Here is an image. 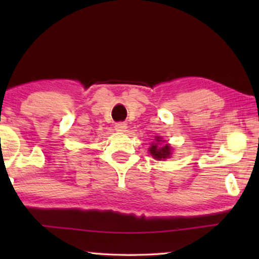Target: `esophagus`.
Wrapping results in <instances>:
<instances>
[{"instance_id": "obj_1", "label": "esophagus", "mask_w": 259, "mask_h": 259, "mask_svg": "<svg viewBox=\"0 0 259 259\" xmlns=\"http://www.w3.org/2000/svg\"><path fill=\"white\" fill-rule=\"evenodd\" d=\"M126 128H127V123L126 122L115 123V130L119 131V132H125Z\"/></svg>"}]
</instances>
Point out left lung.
Masks as SVG:
<instances>
[{"label":"left lung","mask_w":259,"mask_h":259,"mask_svg":"<svg viewBox=\"0 0 259 259\" xmlns=\"http://www.w3.org/2000/svg\"><path fill=\"white\" fill-rule=\"evenodd\" d=\"M160 138L157 137L155 139V143L151 145L150 147V153L154 159H158V160H164L166 158H169L171 155V147L169 145H160Z\"/></svg>","instance_id":"1"}]
</instances>
